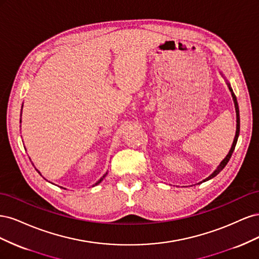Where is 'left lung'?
I'll use <instances>...</instances> for the list:
<instances>
[{
	"instance_id": "left-lung-1",
	"label": "left lung",
	"mask_w": 259,
	"mask_h": 259,
	"mask_svg": "<svg viewBox=\"0 0 259 259\" xmlns=\"http://www.w3.org/2000/svg\"><path fill=\"white\" fill-rule=\"evenodd\" d=\"M228 86H229V90H230V92H231L232 99H233V103H234V107H236V112H237V131H236V136H234L233 143H232V146H231V149H230L229 153L227 154L226 158L221 162V164H219L218 167L213 171V173H211V175H209L207 178H205L204 180H203V183H204V182H207V180H209V179H211V178H214L216 175H218V174L221 173V171L224 169V167L227 165V163L229 162V160H230V158H231V155H232V153H233L234 148H236V145H237V142H238L239 134H240V114H239V106H238V101H237V97H236V95H234V93H233L232 89L230 88V84H229V83H228Z\"/></svg>"
}]
</instances>
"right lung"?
<instances>
[{"mask_svg":"<svg viewBox=\"0 0 259 259\" xmlns=\"http://www.w3.org/2000/svg\"><path fill=\"white\" fill-rule=\"evenodd\" d=\"M20 122H21V120H20ZM36 170H37V169H36ZM37 171H38V170H37ZM38 174H40V175H41V173H40V171H38ZM107 174H108V173H106V174H105V175H104L103 177H101V178H100V179L98 180V182H97V183H96L95 185H98V184H100V183H101V180H103V179H104V178L106 177V175H107Z\"/></svg>","mask_w":259,"mask_h":259,"instance_id":"obj_1","label":"right lung"}]
</instances>
